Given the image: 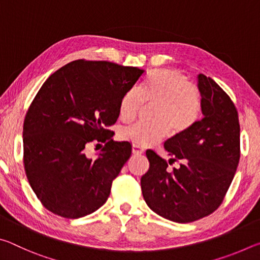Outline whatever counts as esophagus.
<instances>
[{"instance_id":"obj_1","label":"esophagus","mask_w":260,"mask_h":260,"mask_svg":"<svg viewBox=\"0 0 260 260\" xmlns=\"http://www.w3.org/2000/svg\"><path fill=\"white\" fill-rule=\"evenodd\" d=\"M132 151H133V153H135V155H141V153L144 152V149L139 146V144H133V147H132Z\"/></svg>"}]
</instances>
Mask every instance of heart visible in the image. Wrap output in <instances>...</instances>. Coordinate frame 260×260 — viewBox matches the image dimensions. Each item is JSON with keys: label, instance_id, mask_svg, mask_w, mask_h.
I'll return each mask as SVG.
<instances>
[{"label": "heart", "instance_id": "b5f03b06", "mask_svg": "<svg viewBox=\"0 0 260 260\" xmlns=\"http://www.w3.org/2000/svg\"><path fill=\"white\" fill-rule=\"evenodd\" d=\"M144 102L156 103L153 121H138L120 132L124 140L139 146H149L169 134L181 135L199 121L202 111L200 90L181 72L156 69L147 74L138 89L131 88L119 102L121 120L134 119Z\"/></svg>", "mask_w": 260, "mask_h": 260}]
</instances>
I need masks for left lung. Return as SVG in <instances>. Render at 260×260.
<instances>
[{
	"mask_svg": "<svg viewBox=\"0 0 260 260\" xmlns=\"http://www.w3.org/2000/svg\"><path fill=\"white\" fill-rule=\"evenodd\" d=\"M203 118L167 140L166 159L149 149L148 172L141 178L149 208L171 221L187 223L208 217L221 205L240 160V122L234 103L211 78L199 76Z\"/></svg>",
	"mask_w": 260,
	"mask_h": 260,
	"instance_id": "left-lung-1",
	"label": "left lung"
}]
</instances>
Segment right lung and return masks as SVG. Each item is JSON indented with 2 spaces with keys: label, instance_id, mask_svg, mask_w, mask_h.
<instances>
[{
  "label": "right lung",
  "instance_id": "1",
  "mask_svg": "<svg viewBox=\"0 0 260 260\" xmlns=\"http://www.w3.org/2000/svg\"><path fill=\"white\" fill-rule=\"evenodd\" d=\"M144 76L143 70L107 60H73L39 89L23 127L24 167L35 195L50 212L78 219L100 209L132 152L108 129L119 102ZM106 143L96 160L85 156L91 142Z\"/></svg>",
  "mask_w": 260,
  "mask_h": 260
}]
</instances>
